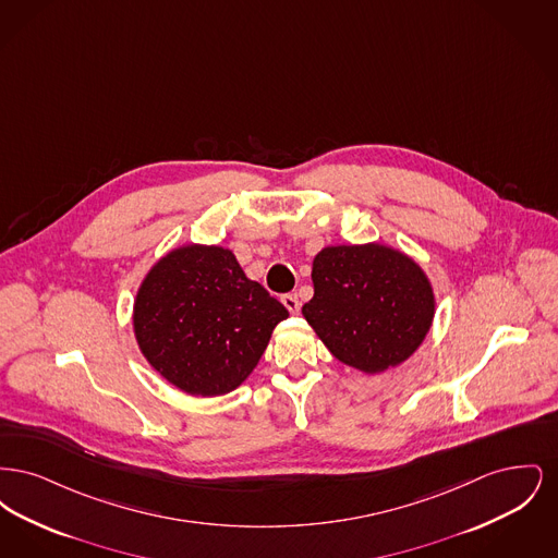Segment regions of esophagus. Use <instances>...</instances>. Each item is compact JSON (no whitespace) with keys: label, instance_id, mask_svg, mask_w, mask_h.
<instances>
[{"label":"esophagus","instance_id":"1","mask_svg":"<svg viewBox=\"0 0 558 558\" xmlns=\"http://www.w3.org/2000/svg\"><path fill=\"white\" fill-rule=\"evenodd\" d=\"M282 303H284V307H287L291 314H299L301 303H299V296H296L294 292H287V294H282Z\"/></svg>","mask_w":558,"mask_h":558}]
</instances>
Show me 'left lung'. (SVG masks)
<instances>
[{"mask_svg":"<svg viewBox=\"0 0 558 558\" xmlns=\"http://www.w3.org/2000/svg\"><path fill=\"white\" fill-rule=\"evenodd\" d=\"M303 305L328 351L357 371H387L425 341L435 314L425 271L383 244L326 246L314 259Z\"/></svg>","mask_w":558,"mask_h":558,"instance_id":"1","label":"left lung"}]
</instances>
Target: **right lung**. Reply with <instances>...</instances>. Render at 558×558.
Returning <instances> with one entry per match:
<instances>
[{
    "label": "right lung",
    "mask_w": 558,
    "mask_h": 558,
    "mask_svg": "<svg viewBox=\"0 0 558 558\" xmlns=\"http://www.w3.org/2000/svg\"><path fill=\"white\" fill-rule=\"evenodd\" d=\"M287 307L244 276L232 251L190 244L144 278L133 307L144 357L190 396H223L257 366Z\"/></svg>",
    "instance_id": "add662e5"
}]
</instances>
